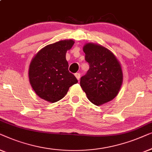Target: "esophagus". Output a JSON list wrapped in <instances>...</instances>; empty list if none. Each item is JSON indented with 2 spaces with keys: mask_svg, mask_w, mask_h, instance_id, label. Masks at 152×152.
Returning a JSON list of instances; mask_svg holds the SVG:
<instances>
[{
  "mask_svg": "<svg viewBox=\"0 0 152 152\" xmlns=\"http://www.w3.org/2000/svg\"><path fill=\"white\" fill-rule=\"evenodd\" d=\"M75 76H76V78H77V80H80V73H76Z\"/></svg>",
  "mask_w": 152,
  "mask_h": 152,
  "instance_id": "1",
  "label": "esophagus"
}]
</instances>
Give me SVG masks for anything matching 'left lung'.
Instances as JSON below:
<instances>
[{
	"label": "left lung",
	"mask_w": 152,
	"mask_h": 152,
	"mask_svg": "<svg viewBox=\"0 0 152 152\" xmlns=\"http://www.w3.org/2000/svg\"><path fill=\"white\" fill-rule=\"evenodd\" d=\"M85 59L89 69L80 78V86L90 102L100 105L118 94L123 82L119 62L107 49L88 43L83 47Z\"/></svg>",
	"instance_id": "1"
}]
</instances>
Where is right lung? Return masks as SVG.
<instances>
[{
  "instance_id": "1",
  "label": "right lung",
  "mask_w": 152,
  "mask_h": 152,
  "mask_svg": "<svg viewBox=\"0 0 152 152\" xmlns=\"http://www.w3.org/2000/svg\"><path fill=\"white\" fill-rule=\"evenodd\" d=\"M72 40H61L41 49L31 62L29 82L40 98L50 102L62 99L69 87L78 83L68 70L66 52L73 46Z\"/></svg>"
}]
</instances>
